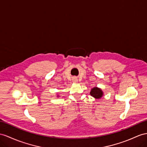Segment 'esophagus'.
<instances>
[{
    "label": "esophagus",
    "mask_w": 147,
    "mask_h": 147,
    "mask_svg": "<svg viewBox=\"0 0 147 147\" xmlns=\"http://www.w3.org/2000/svg\"><path fill=\"white\" fill-rule=\"evenodd\" d=\"M73 81L74 82H78V79L76 78H73Z\"/></svg>",
    "instance_id": "1"
}]
</instances>
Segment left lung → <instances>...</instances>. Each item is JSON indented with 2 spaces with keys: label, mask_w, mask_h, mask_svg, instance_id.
Masks as SVG:
<instances>
[{
  "label": "left lung",
  "mask_w": 147,
  "mask_h": 147,
  "mask_svg": "<svg viewBox=\"0 0 147 147\" xmlns=\"http://www.w3.org/2000/svg\"><path fill=\"white\" fill-rule=\"evenodd\" d=\"M90 94L96 99H100L103 96L104 92L100 88L94 87L91 89V92H90Z\"/></svg>",
  "instance_id": "obj_1"
}]
</instances>
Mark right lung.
Instances as JSON below:
<instances>
[{
	"label": "right lung",
	"mask_w": 147,
	"mask_h": 147,
	"mask_svg": "<svg viewBox=\"0 0 147 147\" xmlns=\"http://www.w3.org/2000/svg\"><path fill=\"white\" fill-rule=\"evenodd\" d=\"M57 97H59V96H57Z\"/></svg>",
	"instance_id": "add662e5"
}]
</instances>
